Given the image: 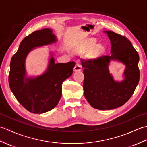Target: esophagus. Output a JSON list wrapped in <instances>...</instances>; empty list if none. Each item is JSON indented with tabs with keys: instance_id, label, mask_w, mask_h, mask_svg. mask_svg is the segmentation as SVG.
Returning a JSON list of instances; mask_svg holds the SVG:
<instances>
[{
	"instance_id": "obj_1",
	"label": "esophagus",
	"mask_w": 147,
	"mask_h": 147,
	"mask_svg": "<svg viewBox=\"0 0 147 147\" xmlns=\"http://www.w3.org/2000/svg\"><path fill=\"white\" fill-rule=\"evenodd\" d=\"M82 69V66L80 64H76L74 67V71H80Z\"/></svg>"
}]
</instances>
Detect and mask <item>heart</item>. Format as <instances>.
<instances>
[{
    "instance_id": "obj_1",
    "label": "heart",
    "mask_w": 147,
    "mask_h": 147,
    "mask_svg": "<svg viewBox=\"0 0 147 147\" xmlns=\"http://www.w3.org/2000/svg\"><path fill=\"white\" fill-rule=\"evenodd\" d=\"M96 41L94 39H90L84 41L74 50L76 54H82L86 51H90L88 53L89 58L94 59L102 55L105 52V47L102 45H97L96 46Z\"/></svg>"
}]
</instances>
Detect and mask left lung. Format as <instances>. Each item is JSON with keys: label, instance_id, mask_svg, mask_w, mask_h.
Instances as JSON below:
<instances>
[{"label": "left lung", "instance_id": "8db88e82", "mask_svg": "<svg viewBox=\"0 0 147 147\" xmlns=\"http://www.w3.org/2000/svg\"><path fill=\"white\" fill-rule=\"evenodd\" d=\"M107 33L111 43V54L94 59H82L85 68L84 95L93 108L111 110L124 105L135 92L140 80L139 55L126 37L111 31ZM111 60L119 61L126 65L125 79L115 82L109 73Z\"/></svg>", "mask_w": 147, "mask_h": 147}]
</instances>
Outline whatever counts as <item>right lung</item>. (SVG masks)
Returning <instances> with one entry per match:
<instances>
[{
    "label": "right lung",
    "instance_id": "1",
    "mask_svg": "<svg viewBox=\"0 0 147 147\" xmlns=\"http://www.w3.org/2000/svg\"><path fill=\"white\" fill-rule=\"evenodd\" d=\"M57 41L52 30L35 31L21 42L10 63L9 83L17 100L26 110L42 114L54 109L60 100L62 84L73 74L74 62L55 63L52 55L46 71L36 77H26L25 59L28 53L37 47Z\"/></svg>",
    "mask_w": 147,
    "mask_h": 147
}]
</instances>
